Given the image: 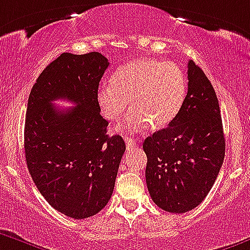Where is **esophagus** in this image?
<instances>
[{
  "label": "esophagus",
  "mask_w": 250,
  "mask_h": 250,
  "mask_svg": "<svg viewBox=\"0 0 250 250\" xmlns=\"http://www.w3.org/2000/svg\"><path fill=\"white\" fill-rule=\"evenodd\" d=\"M125 146H127V149H132V148L136 146V142H134L132 138H129V137H125Z\"/></svg>",
  "instance_id": "34e87169"
}]
</instances>
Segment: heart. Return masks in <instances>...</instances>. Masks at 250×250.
<instances>
[{
  "instance_id": "1",
  "label": "heart",
  "mask_w": 250,
  "mask_h": 250,
  "mask_svg": "<svg viewBox=\"0 0 250 250\" xmlns=\"http://www.w3.org/2000/svg\"><path fill=\"white\" fill-rule=\"evenodd\" d=\"M186 94L187 78L178 64L138 58L117 69L112 82L101 83L96 100L108 121L118 120L129 101L133 109L118 130L136 133L152 125L156 128L169 125L181 111Z\"/></svg>"
}]
</instances>
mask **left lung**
Returning a JSON list of instances; mask_svg holds the SVG:
<instances>
[{"mask_svg": "<svg viewBox=\"0 0 250 250\" xmlns=\"http://www.w3.org/2000/svg\"><path fill=\"white\" fill-rule=\"evenodd\" d=\"M143 150L148 192L166 212H189L212 189L226 153L223 123L212 83L193 61L181 111L145 139Z\"/></svg>", "mask_w": 250, "mask_h": 250, "instance_id": "left-lung-1", "label": "left lung"}]
</instances>
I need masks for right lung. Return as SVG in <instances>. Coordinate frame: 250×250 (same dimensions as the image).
Masks as SVG:
<instances>
[{
    "mask_svg": "<svg viewBox=\"0 0 250 250\" xmlns=\"http://www.w3.org/2000/svg\"><path fill=\"white\" fill-rule=\"evenodd\" d=\"M109 66L98 52L62 53L42 71L32 87L24 123L27 167L40 193L56 210L84 219L111 199L125 150L121 136L107 134L100 113V81ZM67 99L76 106L53 105Z\"/></svg>",
    "mask_w": 250,
    "mask_h": 250,
    "instance_id": "right-lung-1",
    "label": "right lung"
}]
</instances>
